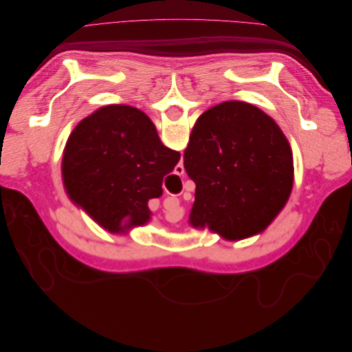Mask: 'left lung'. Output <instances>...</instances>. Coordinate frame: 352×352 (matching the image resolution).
<instances>
[{"label": "left lung", "mask_w": 352, "mask_h": 352, "mask_svg": "<svg viewBox=\"0 0 352 352\" xmlns=\"http://www.w3.org/2000/svg\"><path fill=\"white\" fill-rule=\"evenodd\" d=\"M195 182L189 223L226 239L261 232L291 195V145L270 116L242 101L202 113L184 154Z\"/></svg>", "instance_id": "8db88e82"}]
</instances>
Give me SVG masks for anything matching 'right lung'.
Listing matches in <instances>:
<instances>
[{
  "label": "right lung",
  "mask_w": 352,
  "mask_h": 352,
  "mask_svg": "<svg viewBox=\"0 0 352 352\" xmlns=\"http://www.w3.org/2000/svg\"><path fill=\"white\" fill-rule=\"evenodd\" d=\"M180 160L160 141L154 123L131 105H107L74 127L63 155L70 199L100 226L123 232L122 220H150L148 199L163 194V179Z\"/></svg>",
  "instance_id": "obj_1"
}]
</instances>
